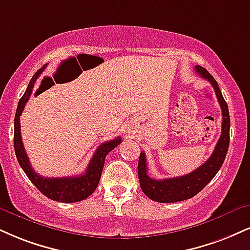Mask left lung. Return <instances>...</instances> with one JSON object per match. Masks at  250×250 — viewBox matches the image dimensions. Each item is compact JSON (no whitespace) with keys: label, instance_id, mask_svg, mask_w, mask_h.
I'll return each instance as SVG.
<instances>
[{"label":"left lung","instance_id":"8db88e82","mask_svg":"<svg viewBox=\"0 0 250 250\" xmlns=\"http://www.w3.org/2000/svg\"><path fill=\"white\" fill-rule=\"evenodd\" d=\"M194 68L195 72L201 78L208 80L213 88H214L215 95L218 98L219 104H220L222 112L221 135L218 143H216L214 151L205 163L200 165L198 169L192 171L191 173L185 174V176L174 177V178H165L159 180L150 178L149 174L146 173L148 167H146V154L143 151L141 152L137 167L141 188H142L146 197L150 198L151 200L157 201V203H177V201L190 199L195 194L199 193L214 178L215 174L220 170L221 165L224 163L225 158H226L228 146H229V112H228V106L221 94L218 83L204 67L195 66Z\"/></svg>","mask_w":250,"mask_h":250}]
</instances>
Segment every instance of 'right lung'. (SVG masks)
Returning <instances> with one entry per match:
<instances>
[{
    "mask_svg": "<svg viewBox=\"0 0 250 250\" xmlns=\"http://www.w3.org/2000/svg\"><path fill=\"white\" fill-rule=\"evenodd\" d=\"M39 70L37 73L32 77L31 81L29 83L28 88L24 93L21 100L19 101V106H17L16 115H15L14 122V148L16 152L17 161L22 167L24 172H25L28 178L31 180L39 191L43 193L45 197H47L51 200L62 201V203H77L81 201L86 198H88L93 192L95 191L96 186L100 182V177L102 173V169L104 165V159L106 156L115 149L120 143L122 142L121 137H116L115 140L107 141V142L102 143L98 149L95 150L94 155L89 162L88 167L85 172L80 176L74 177H62V178H46V177L39 176L32 169L31 164H30L29 157L26 155L25 149H24L22 136H21V123L20 116L22 114L24 107H25L26 102H28L30 95L32 93L36 80L39 74Z\"/></svg>",
    "mask_w": 250,
    "mask_h": 250,
    "instance_id": "right-lung-1",
    "label": "right lung"
}]
</instances>
